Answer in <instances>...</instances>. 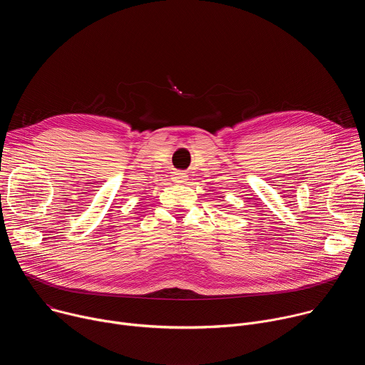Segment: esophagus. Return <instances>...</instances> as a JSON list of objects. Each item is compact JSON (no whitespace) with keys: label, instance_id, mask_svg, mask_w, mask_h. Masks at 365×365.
Instances as JSON below:
<instances>
[{"label":"esophagus","instance_id":"34e87169","mask_svg":"<svg viewBox=\"0 0 365 365\" xmlns=\"http://www.w3.org/2000/svg\"><path fill=\"white\" fill-rule=\"evenodd\" d=\"M173 182L175 183H183V182H186L187 180V176H186V173H182V172H176L175 175H173Z\"/></svg>","mask_w":365,"mask_h":365}]
</instances>
